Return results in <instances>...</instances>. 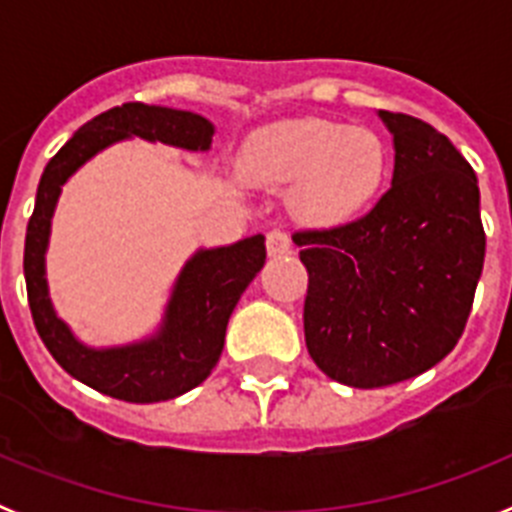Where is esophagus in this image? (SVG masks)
<instances>
[{"instance_id":"obj_1","label":"esophagus","mask_w":512,"mask_h":512,"mask_svg":"<svg viewBox=\"0 0 512 512\" xmlns=\"http://www.w3.org/2000/svg\"><path fill=\"white\" fill-rule=\"evenodd\" d=\"M266 251H269V256H284V253L292 251V238H289L287 230H269L266 233Z\"/></svg>"}]
</instances>
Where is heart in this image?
Segmentation results:
<instances>
[{"label":"heart","mask_w":512,"mask_h":512,"mask_svg":"<svg viewBox=\"0 0 512 512\" xmlns=\"http://www.w3.org/2000/svg\"><path fill=\"white\" fill-rule=\"evenodd\" d=\"M248 164L271 182H297V210L307 220L338 225L374 200L387 174V148L372 130L300 117L253 135Z\"/></svg>","instance_id":"heart-1"}]
</instances>
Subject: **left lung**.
Wrapping results in <instances>:
<instances>
[{"label": "left lung", "mask_w": 512, "mask_h": 512, "mask_svg": "<svg viewBox=\"0 0 512 512\" xmlns=\"http://www.w3.org/2000/svg\"><path fill=\"white\" fill-rule=\"evenodd\" d=\"M379 117L395 138L392 187L359 220L292 235L307 269V351L359 390L413 379L451 354L485 264L467 158L418 117Z\"/></svg>", "instance_id": "obj_1"}]
</instances>
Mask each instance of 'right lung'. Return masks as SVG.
<instances>
[{
  "instance_id": "add662e5",
  "label": "right lung",
  "mask_w": 512,
  "mask_h": 512,
  "mask_svg": "<svg viewBox=\"0 0 512 512\" xmlns=\"http://www.w3.org/2000/svg\"><path fill=\"white\" fill-rule=\"evenodd\" d=\"M212 128L205 117L156 104L128 102L81 125L48 161L25 235V284L38 336L53 359L79 382L125 402H164L205 382L223 354L225 328L253 277L266 261L264 235L194 253L174 284L164 325L148 341L122 348H89L56 318L45 284V248L63 182L110 143L140 135L187 151H207Z\"/></svg>"
}]
</instances>
